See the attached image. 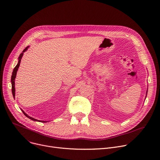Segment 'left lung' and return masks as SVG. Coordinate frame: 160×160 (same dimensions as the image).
<instances>
[{
	"label": "left lung",
	"mask_w": 160,
	"mask_h": 160,
	"mask_svg": "<svg viewBox=\"0 0 160 160\" xmlns=\"http://www.w3.org/2000/svg\"><path fill=\"white\" fill-rule=\"evenodd\" d=\"M147 92H148V88H147ZM147 95H146V97H145V98H146V97H147Z\"/></svg>",
	"instance_id": "obj_1"
}]
</instances>
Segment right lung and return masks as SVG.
<instances>
[{
	"label": "right lung",
	"instance_id": "add662e5",
	"mask_svg": "<svg viewBox=\"0 0 160 160\" xmlns=\"http://www.w3.org/2000/svg\"><path fill=\"white\" fill-rule=\"evenodd\" d=\"M28 48H29V46L27 47L26 48H25L23 50L22 52L20 54V55H19V58H18V64H17V65L15 67V68L13 69V72H12V77H11V82H12V95H13V98H15V78H16L17 72H18V69H19V65H20V63H21V58H22V56H23V54H24V52H26L27 50H28ZM21 111L22 112V113H24V115L25 116L27 117L28 118H29L30 119H31V120H32V121L41 122H47V121H39V120H38V119H34V118H33V117H30L29 115H28L26 113H25V112L22 110V109H21Z\"/></svg>",
	"mask_w": 160,
	"mask_h": 160
}]
</instances>
